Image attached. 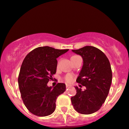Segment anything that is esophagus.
<instances>
[{"label": "esophagus", "mask_w": 129, "mask_h": 129, "mask_svg": "<svg viewBox=\"0 0 129 129\" xmlns=\"http://www.w3.org/2000/svg\"><path fill=\"white\" fill-rule=\"evenodd\" d=\"M69 86H70V85H69V84H66V88H69Z\"/></svg>", "instance_id": "obj_1"}]
</instances>
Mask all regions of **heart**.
Returning <instances> with one entry per match:
<instances>
[{
  "instance_id": "heart-1",
  "label": "heart",
  "mask_w": 129,
  "mask_h": 129,
  "mask_svg": "<svg viewBox=\"0 0 129 129\" xmlns=\"http://www.w3.org/2000/svg\"><path fill=\"white\" fill-rule=\"evenodd\" d=\"M74 79V77L73 75H72L71 74H68V75H66V80L68 82H71Z\"/></svg>"
}]
</instances>
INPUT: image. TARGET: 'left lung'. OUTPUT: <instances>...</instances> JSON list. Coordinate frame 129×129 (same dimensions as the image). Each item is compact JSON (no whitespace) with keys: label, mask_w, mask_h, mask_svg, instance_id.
<instances>
[{"label":"left lung","mask_w":129,"mask_h":129,"mask_svg":"<svg viewBox=\"0 0 129 129\" xmlns=\"http://www.w3.org/2000/svg\"><path fill=\"white\" fill-rule=\"evenodd\" d=\"M72 51L83 59L77 82L86 87L82 91L75 86L77 93L71 98L72 104L78 113L90 114L100 109L108 95L112 77L110 63L105 54L95 47L86 46Z\"/></svg>","instance_id":"obj_1"}]
</instances>
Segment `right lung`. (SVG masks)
<instances>
[{"instance_id": "obj_1", "label": "right lung", "mask_w": 129, "mask_h": 129, "mask_svg": "<svg viewBox=\"0 0 129 129\" xmlns=\"http://www.w3.org/2000/svg\"><path fill=\"white\" fill-rule=\"evenodd\" d=\"M69 49L39 47L31 51L23 61L18 76V86L24 104L38 116H47L55 109V101L66 89L59 83L54 87L47 86L56 73L57 59Z\"/></svg>"}]
</instances>
